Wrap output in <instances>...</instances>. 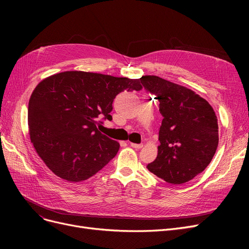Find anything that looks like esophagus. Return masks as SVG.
I'll return each instance as SVG.
<instances>
[{
  "label": "esophagus",
  "instance_id": "obj_1",
  "mask_svg": "<svg viewBox=\"0 0 249 249\" xmlns=\"http://www.w3.org/2000/svg\"><path fill=\"white\" fill-rule=\"evenodd\" d=\"M131 144V146L132 147H134V148H137V149H140V148H142L143 147V144L142 143H140V144H137V143H130Z\"/></svg>",
  "mask_w": 249,
  "mask_h": 249
}]
</instances>
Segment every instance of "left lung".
Instances as JSON below:
<instances>
[{
  "label": "left lung",
  "mask_w": 249,
  "mask_h": 249,
  "mask_svg": "<svg viewBox=\"0 0 249 249\" xmlns=\"http://www.w3.org/2000/svg\"><path fill=\"white\" fill-rule=\"evenodd\" d=\"M140 81L159 101L163 116L158 156L147 169L169 184L189 182L216 153L219 138L215 112L191 89L157 76H143Z\"/></svg>",
  "instance_id": "left-lung-1"
}]
</instances>
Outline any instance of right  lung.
Wrapping results in <instances>:
<instances>
[{"instance_id": "add662e5", "label": "right lung", "mask_w": 249, "mask_h": 249, "mask_svg": "<svg viewBox=\"0 0 249 249\" xmlns=\"http://www.w3.org/2000/svg\"><path fill=\"white\" fill-rule=\"evenodd\" d=\"M139 79L86 71H64L41 81L30 97L28 124L37 154L56 176L81 182L114 158L119 143L97 124L112 120L120 92L141 90Z\"/></svg>"}]
</instances>
